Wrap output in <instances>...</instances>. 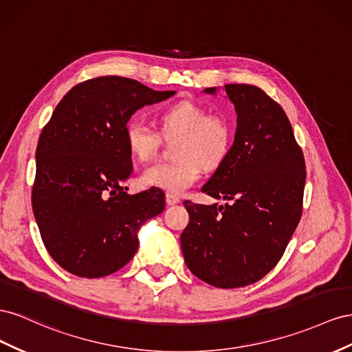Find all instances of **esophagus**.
<instances>
[{"instance_id": "1", "label": "esophagus", "mask_w": 352, "mask_h": 352, "mask_svg": "<svg viewBox=\"0 0 352 352\" xmlns=\"http://www.w3.org/2000/svg\"><path fill=\"white\" fill-rule=\"evenodd\" d=\"M182 202V200H179V197H177V196H174V195H166V205L168 206H174V205H177V204H179Z\"/></svg>"}]
</instances>
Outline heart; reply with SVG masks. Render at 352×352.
I'll use <instances>...</instances> for the list:
<instances>
[{"label":"heart","instance_id":"1","mask_svg":"<svg viewBox=\"0 0 352 352\" xmlns=\"http://www.w3.org/2000/svg\"><path fill=\"white\" fill-rule=\"evenodd\" d=\"M157 133L147 125L129 120L124 138L129 155L138 162L152 160L159 148L160 137L178 138L174 146L173 164H156L143 173V183L165 190L169 195H182L200 177V168L215 170L224 165L234 144L232 120L210 115L202 104L177 102L156 115Z\"/></svg>","mask_w":352,"mask_h":352}]
</instances>
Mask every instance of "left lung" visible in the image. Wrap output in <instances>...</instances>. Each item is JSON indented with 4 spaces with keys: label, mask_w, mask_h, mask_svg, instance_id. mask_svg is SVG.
I'll use <instances>...</instances> for the list:
<instances>
[{
    "label": "left lung",
    "mask_w": 352,
    "mask_h": 352,
    "mask_svg": "<svg viewBox=\"0 0 352 352\" xmlns=\"http://www.w3.org/2000/svg\"><path fill=\"white\" fill-rule=\"evenodd\" d=\"M237 128L228 159L202 192L226 206L186 200L190 221L179 237L192 273L210 286L252 285L273 270L302 215L305 160L285 110L263 89L224 85ZM205 93L215 94L217 88Z\"/></svg>",
    "instance_id": "1"
}]
</instances>
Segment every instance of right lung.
<instances>
[{
	"label": "right lung",
	"instance_id": "1",
	"mask_svg": "<svg viewBox=\"0 0 352 352\" xmlns=\"http://www.w3.org/2000/svg\"><path fill=\"white\" fill-rule=\"evenodd\" d=\"M174 94L98 76L54 109L36 146L32 209L48 254L69 273L97 278L120 270L137 252L140 227L164 212L162 190H124L133 174L124 131L138 109Z\"/></svg>",
	"mask_w": 352,
	"mask_h": 352
}]
</instances>
